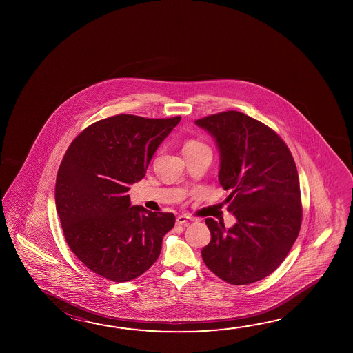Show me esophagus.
Masks as SVG:
<instances>
[{"label":"esophagus","mask_w":353,"mask_h":353,"mask_svg":"<svg viewBox=\"0 0 353 353\" xmlns=\"http://www.w3.org/2000/svg\"><path fill=\"white\" fill-rule=\"evenodd\" d=\"M192 220L193 219H192L191 216H188V215H179L177 219H176V224H179V225H188Z\"/></svg>","instance_id":"obj_1"}]
</instances>
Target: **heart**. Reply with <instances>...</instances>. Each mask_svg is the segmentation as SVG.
<instances>
[{
	"mask_svg": "<svg viewBox=\"0 0 353 353\" xmlns=\"http://www.w3.org/2000/svg\"><path fill=\"white\" fill-rule=\"evenodd\" d=\"M201 146H204V145L201 144V143L196 141V140H188V141L185 143V146H183V149H196V148H201Z\"/></svg>",
	"mask_w": 353,
	"mask_h": 353,
	"instance_id": "heart-1",
	"label": "heart"
}]
</instances>
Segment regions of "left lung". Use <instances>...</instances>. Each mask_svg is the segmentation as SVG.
Returning <instances> with one entry per match:
<instances>
[{"label": "left lung", "instance_id": "left-lung-1", "mask_svg": "<svg viewBox=\"0 0 353 353\" xmlns=\"http://www.w3.org/2000/svg\"><path fill=\"white\" fill-rule=\"evenodd\" d=\"M219 152V181L236 223L205 219L212 235L203 248L209 270L228 283H254L283 262L301 224V187L287 145L263 123L236 110L194 121Z\"/></svg>", "mask_w": 353, "mask_h": 353}]
</instances>
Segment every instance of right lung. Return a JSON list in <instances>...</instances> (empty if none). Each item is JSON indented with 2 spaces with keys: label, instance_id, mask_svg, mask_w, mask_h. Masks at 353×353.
Wrapping results in <instances>:
<instances>
[{
  "label": "right lung",
  "instance_id": "add662e5",
  "mask_svg": "<svg viewBox=\"0 0 353 353\" xmlns=\"http://www.w3.org/2000/svg\"><path fill=\"white\" fill-rule=\"evenodd\" d=\"M179 121L110 117L86 128L66 151L57 176V212L70 249L96 274L132 281L160 256L174 215L132 207L128 191Z\"/></svg>",
  "mask_w": 353,
  "mask_h": 353
}]
</instances>
